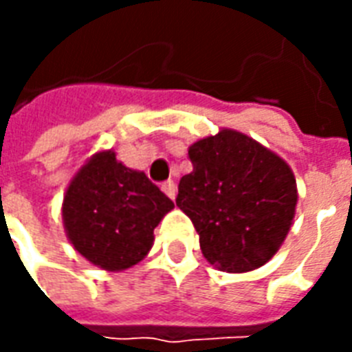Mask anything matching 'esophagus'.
<instances>
[{
	"instance_id": "34e87169",
	"label": "esophagus",
	"mask_w": 352,
	"mask_h": 352,
	"mask_svg": "<svg viewBox=\"0 0 352 352\" xmlns=\"http://www.w3.org/2000/svg\"><path fill=\"white\" fill-rule=\"evenodd\" d=\"M162 190L166 192V196L171 199H175L177 196V184L173 181H166V183H162Z\"/></svg>"
}]
</instances>
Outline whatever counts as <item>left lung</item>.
<instances>
[{
	"instance_id": "8db88e82",
	"label": "left lung",
	"mask_w": 352,
	"mask_h": 352,
	"mask_svg": "<svg viewBox=\"0 0 352 352\" xmlns=\"http://www.w3.org/2000/svg\"><path fill=\"white\" fill-rule=\"evenodd\" d=\"M188 158L192 171L181 179L175 204L198 232L207 262L221 272L245 273L272 260L298 204L290 166L230 128L192 143Z\"/></svg>"
}]
</instances>
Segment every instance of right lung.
I'll return each mask as SVG.
<instances>
[{"label":"right lung","instance_id":"right-lung-1","mask_svg":"<svg viewBox=\"0 0 352 352\" xmlns=\"http://www.w3.org/2000/svg\"><path fill=\"white\" fill-rule=\"evenodd\" d=\"M173 201L143 171L100 151L75 173L64 194L65 236L80 256L105 272H122L145 258L154 228Z\"/></svg>","mask_w":352,"mask_h":352}]
</instances>
